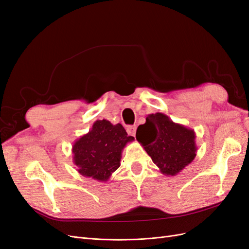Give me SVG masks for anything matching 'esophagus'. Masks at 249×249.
<instances>
[{
  "label": "esophagus",
  "mask_w": 249,
  "mask_h": 249,
  "mask_svg": "<svg viewBox=\"0 0 249 249\" xmlns=\"http://www.w3.org/2000/svg\"><path fill=\"white\" fill-rule=\"evenodd\" d=\"M136 129H137L136 125H127L126 132L130 135V136H135V134H136Z\"/></svg>",
  "instance_id": "obj_1"
}]
</instances>
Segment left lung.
<instances>
[{"mask_svg": "<svg viewBox=\"0 0 249 249\" xmlns=\"http://www.w3.org/2000/svg\"><path fill=\"white\" fill-rule=\"evenodd\" d=\"M195 132L173 123L163 113L146 117L138 126L136 139L165 176H177L196 157Z\"/></svg>", "mask_w": 249, "mask_h": 249, "instance_id": "8db88e82", "label": "left lung"}]
</instances>
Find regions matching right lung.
I'll return each mask as SVG.
<instances>
[{"label": "right lung", "mask_w": 249, "mask_h": 249, "mask_svg": "<svg viewBox=\"0 0 249 249\" xmlns=\"http://www.w3.org/2000/svg\"><path fill=\"white\" fill-rule=\"evenodd\" d=\"M134 137L127 136L124 127L109 120H96L91 130L72 145V160L81 176L99 182H107L120 166L123 149Z\"/></svg>", "instance_id": "add662e5"}]
</instances>
